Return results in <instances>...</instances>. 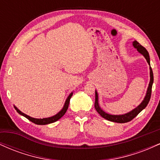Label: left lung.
<instances>
[{"label": "left lung", "mask_w": 160, "mask_h": 160, "mask_svg": "<svg viewBox=\"0 0 160 160\" xmlns=\"http://www.w3.org/2000/svg\"><path fill=\"white\" fill-rule=\"evenodd\" d=\"M133 47H135V49H137V50L141 54H142L143 56H144V58H146L147 62L150 65V82H149V86H148V91H147L146 95H145L144 100L141 103L139 104L138 106L136 108L132 110V111L128 112L127 113H125V114H122V115H111L109 114V113H105L103 110L100 107H99L98 104V93L97 92L95 91V108L97 112L102 116V117L106 120L111 121V122H119V123H124V122H127L131 121L132 120H133L136 116L140 112L144 110L145 108L147 107L148 103L150 102V96H151V92H152V86H153V71H152L151 67H150V56H149V53H148L147 49L144 48L143 46H141L138 42L135 40L133 41L132 43Z\"/></svg>", "instance_id": "obj_1"}]
</instances>
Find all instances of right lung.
I'll return each instance as SVG.
<instances>
[{"instance_id":"obj_1","label":"right lung","mask_w":160,"mask_h":160,"mask_svg":"<svg viewBox=\"0 0 160 160\" xmlns=\"http://www.w3.org/2000/svg\"><path fill=\"white\" fill-rule=\"evenodd\" d=\"M72 95H73V92H71V94L68 95V97L67 99H66V101H65V105H64L63 108H62L61 111L58 112L57 114H56L55 116H52V117H48V118H43V119L33 118V117H29V116H28V115L25 114V113H24L22 111H20L17 108L15 107V106H14V108H15L16 111H17L18 113H19V114L22 115L23 117H26L28 120H30L31 122H34V123L38 124V125H47V124H49V123H52V122H56V121L59 120V119L61 118L62 117H63L64 114H65V113H66V111H67L68 108L70 99H71V96H72Z\"/></svg>"}]
</instances>
